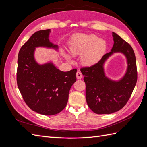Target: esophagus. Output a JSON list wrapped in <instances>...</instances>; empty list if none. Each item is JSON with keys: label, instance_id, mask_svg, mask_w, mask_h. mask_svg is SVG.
Masks as SVG:
<instances>
[{"label": "esophagus", "instance_id": "34e87169", "mask_svg": "<svg viewBox=\"0 0 147 147\" xmlns=\"http://www.w3.org/2000/svg\"><path fill=\"white\" fill-rule=\"evenodd\" d=\"M76 76H77V78L78 79H81V78H82V77H83V75H82V74L81 73V72H80V71H78V72H77Z\"/></svg>", "mask_w": 147, "mask_h": 147}]
</instances>
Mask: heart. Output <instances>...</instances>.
<instances>
[{
    "label": "heart",
    "mask_w": 147,
    "mask_h": 147,
    "mask_svg": "<svg viewBox=\"0 0 147 147\" xmlns=\"http://www.w3.org/2000/svg\"><path fill=\"white\" fill-rule=\"evenodd\" d=\"M107 44L104 39L95 35L79 34L70 43V50L73 56L81 55L83 63L86 65H94L100 60L106 50Z\"/></svg>",
    "instance_id": "b5f03b06"
}]
</instances>
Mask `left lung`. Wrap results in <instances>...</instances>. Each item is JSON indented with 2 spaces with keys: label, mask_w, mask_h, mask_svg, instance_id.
Instances as JSON below:
<instances>
[{
  "label": "left lung",
  "mask_w": 147,
  "mask_h": 147,
  "mask_svg": "<svg viewBox=\"0 0 147 147\" xmlns=\"http://www.w3.org/2000/svg\"><path fill=\"white\" fill-rule=\"evenodd\" d=\"M114 44L110 52L105 54L98 63L80 70L86 84V99L89 107L97 114H110L121 109L132 94L137 80L136 59L132 47L113 32ZM122 52L128 61V69L122 79L111 81L105 75L103 64L114 52Z\"/></svg>",
  "instance_id": "1"
}]
</instances>
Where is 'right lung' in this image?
Returning <instances> with one entry per match:
<instances>
[{
    "label": "right lung",
    "instance_id": "add662e5",
    "mask_svg": "<svg viewBox=\"0 0 147 147\" xmlns=\"http://www.w3.org/2000/svg\"><path fill=\"white\" fill-rule=\"evenodd\" d=\"M50 32V29L38 30L22 46L16 74L18 87L26 104L45 115H56L65 107L70 89L77 80L76 69L63 72L51 63L39 65L35 61L36 47L58 48L49 40Z\"/></svg>",
    "mask_w": 147,
    "mask_h": 147
}]
</instances>
